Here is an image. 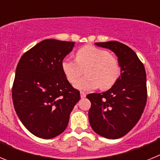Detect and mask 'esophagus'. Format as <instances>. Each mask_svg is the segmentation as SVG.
Masks as SVG:
<instances>
[{
    "label": "esophagus",
    "instance_id": "esophagus-1",
    "mask_svg": "<svg viewBox=\"0 0 160 160\" xmlns=\"http://www.w3.org/2000/svg\"><path fill=\"white\" fill-rule=\"evenodd\" d=\"M80 95H81V98H85L87 94H86L85 92H83V91H81V92H80Z\"/></svg>",
    "mask_w": 160,
    "mask_h": 160
}]
</instances>
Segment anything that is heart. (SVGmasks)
<instances>
[{"label":"heart","mask_w":160,"mask_h":160,"mask_svg":"<svg viewBox=\"0 0 160 160\" xmlns=\"http://www.w3.org/2000/svg\"><path fill=\"white\" fill-rule=\"evenodd\" d=\"M62 70L70 83H75L85 70L87 75L75 84L76 88L91 90L101 87L108 89L115 83L120 75L117 58L106 49L86 46L75 53V60L65 58Z\"/></svg>","instance_id":"obj_1"}]
</instances>
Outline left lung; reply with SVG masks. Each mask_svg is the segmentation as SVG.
Here are the masks:
<instances>
[{
	"label": "left lung",
	"mask_w": 160,
	"mask_h": 160,
	"mask_svg": "<svg viewBox=\"0 0 160 160\" xmlns=\"http://www.w3.org/2000/svg\"><path fill=\"white\" fill-rule=\"evenodd\" d=\"M118 57L121 74L110 90L89 94L91 102L89 121L97 134L116 139L132 129L142 115L147 102L146 71L136 53L121 42H96Z\"/></svg>",
	"instance_id": "obj_1"
}]
</instances>
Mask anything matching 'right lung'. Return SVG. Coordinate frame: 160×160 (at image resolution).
<instances>
[{
  "mask_svg": "<svg viewBox=\"0 0 160 160\" xmlns=\"http://www.w3.org/2000/svg\"><path fill=\"white\" fill-rule=\"evenodd\" d=\"M74 42L46 39L20 59L12 85L13 106L25 128L42 138H54L66 130L80 99L62 70V62Z\"/></svg>",
  "mask_w": 160,
  "mask_h": 160,
  "instance_id": "1",
  "label": "right lung"
}]
</instances>
